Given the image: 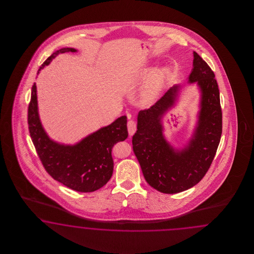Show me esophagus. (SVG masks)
Wrapping results in <instances>:
<instances>
[{
  "instance_id": "34e87169",
  "label": "esophagus",
  "mask_w": 254,
  "mask_h": 254,
  "mask_svg": "<svg viewBox=\"0 0 254 254\" xmlns=\"http://www.w3.org/2000/svg\"><path fill=\"white\" fill-rule=\"evenodd\" d=\"M127 130H128L129 136H132L136 132V130H137V124L135 121L129 120L127 122Z\"/></svg>"
}]
</instances>
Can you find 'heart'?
I'll return each mask as SVG.
<instances>
[{"mask_svg": "<svg viewBox=\"0 0 254 254\" xmlns=\"http://www.w3.org/2000/svg\"><path fill=\"white\" fill-rule=\"evenodd\" d=\"M161 81V77H158L143 88L141 95H140L142 102H149V101L154 100L155 96L157 95V93L159 91V89H160Z\"/></svg>", "mask_w": 254, "mask_h": 254, "instance_id": "1", "label": "heart"}]
</instances>
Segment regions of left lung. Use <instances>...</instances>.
Returning a JSON list of instances; mask_svg holds the SVG:
<instances>
[{
    "label": "left lung",
    "instance_id": "left-lung-1",
    "mask_svg": "<svg viewBox=\"0 0 254 254\" xmlns=\"http://www.w3.org/2000/svg\"><path fill=\"white\" fill-rule=\"evenodd\" d=\"M189 81L198 84L202 98L198 126L185 149L175 151L169 145L160 124V116L177 96L178 85L138 113V130L132 137L133 152L147 183L164 193L184 192L198 184L210 168L221 140L223 113L215 74L196 52Z\"/></svg>",
    "mask_w": 254,
    "mask_h": 254
}]
</instances>
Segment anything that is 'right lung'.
Segmentation results:
<instances>
[{"instance_id": "obj_1", "label": "right lung", "mask_w": 254, "mask_h": 254, "mask_svg": "<svg viewBox=\"0 0 254 254\" xmlns=\"http://www.w3.org/2000/svg\"><path fill=\"white\" fill-rule=\"evenodd\" d=\"M75 51L73 48L56 51L46 59L39 70L49 64L56 56ZM28 126L31 140L46 172L77 192H94L107 184L114 170L112 149L116 142L123 141L128 136L127 116H124L74 146L60 145L50 140L39 120L35 83L31 87Z\"/></svg>"}]
</instances>
